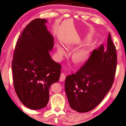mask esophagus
I'll return each instance as SVG.
<instances>
[{"instance_id": "esophagus-1", "label": "esophagus", "mask_w": 126, "mask_h": 126, "mask_svg": "<svg viewBox=\"0 0 126 126\" xmlns=\"http://www.w3.org/2000/svg\"><path fill=\"white\" fill-rule=\"evenodd\" d=\"M65 78H66L65 74H64V73H62L61 74V75H60V77L59 80H60V81H63L64 80H65Z\"/></svg>"}]
</instances>
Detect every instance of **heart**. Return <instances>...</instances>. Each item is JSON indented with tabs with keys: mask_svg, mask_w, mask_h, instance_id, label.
Returning <instances> with one entry per match:
<instances>
[{
	"mask_svg": "<svg viewBox=\"0 0 126 126\" xmlns=\"http://www.w3.org/2000/svg\"><path fill=\"white\" fill-rule=\"evenodd\" d=\"M57 49L59 54L60 56L65 55V51L63 48V47H61L60 45H58ZM86 57L87 54L85 52H84V51H79V52H78L76 54L75 57H74V61H75L77 63H82L85 61Z\"/></svg>",
	"mask_w": 126,
	"mask_h": 126,
	"instance_id": "obj_1",
	"label": "heart"
}]
</instances>
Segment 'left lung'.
I'll return each mask as SVG.
<instances>
[{
	"instance_id": "8db88e82",
	"label": "left lung",
	"mask_w": 126,
	"mask_h": 126,
	"mask_svg": "<svg viewBox=\"0 0 126 126\" xmlns=\"http://www.w3.org/2000/svg\"><path fill=\"white\" fill-rule=\"evenodd\" d=\"M116 65V47L109 33L106 49L101 45L77 72L66 78L65 89L71 108L86 112L98 106L111 88Z\"/></svg>"
}]
</instances>
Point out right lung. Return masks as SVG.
I'll return each instance as SVG.
<instances>
[{"instance_id":"obj_1","label":"right lung","mask_w":126,"mask_h":126,"mask_svg":"<svg viewBox=\"0 0 126 126\" xmlns=\"http://www.w3.org/2000/svg\"><path fill=\"white\" fill-rule=\"evenodd\" d=\"M46 19L32 20L18 40L12 62L15 91L25 106L32 110L45 107L51 85L59 80L61 66L52 60L53 35Z\"/></svg>"}]
</instances>
